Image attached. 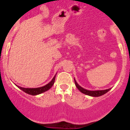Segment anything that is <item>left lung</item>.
Returning <instances> with one entry per match:
<instances>
[{"instance_id":"1","label":"left lung","mask_w":130,"mask_h":130,"mask_svg":"<svg viewBox=\"0 0 130 130\" xmlns=\"http://www.w3.org/2000/svg\"><path fill=\"white\" fill-rule=\"evenodd\" d=\"M74 83H75L76 86L77 88L80 91V92L83 93L84 94H86L87 95H89V96H95V97H97V96H101V95H104V94L106 93L107 92H109L110 90H111V88L108 89H106V90H93V91H91V90H86V89H84V88L81 87L77 83V82L76 81L75 79L74 78Z\"/></svg>"}]
</instances>
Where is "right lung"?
<instances>
[{"label": "right lung", "mask_w": 130, "mask_h": 130, "mask_svg": "<svg viewBox=\"0 0 130 130\" xmlns=\"http://www.w3.org/2000/svg\"><path fill=\"white\" fill-rule=\"evenodd\" d=\"M56 74L54 76V77H53V79L51 80V81L50 82L47 84H46V86H43V87H38V88H24L19 87V86H18L17 85H16L19 89H20L21 90H22L23 92H26V93L29 94V95H39V94H41L43 93V92H46V91L48 90L49 89H51V87L53 86V84H54L55 82V79H56Z\"/></svg>", "instance_id": "add662e5"}]
</instances>
